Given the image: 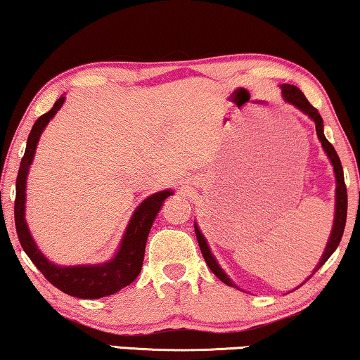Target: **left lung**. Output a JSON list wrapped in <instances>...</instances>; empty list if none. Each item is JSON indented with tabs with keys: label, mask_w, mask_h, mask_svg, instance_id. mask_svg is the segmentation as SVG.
Returning <instances> with one entry per match:
<instances>
[{
	"label": "left lung",
	"mask_w": 360,
	"mask_h": 360,
	"mask_svg": "<svg viewBox=\"0 0 360 360\" xmlns=\"http://www.w3.org/2000/svg\"><path fill=\"white\" fill-rule=\"evenodd\" d=\"M283 95L284 98L290 105H294L295 108L300 109L304 114H308L309 117L314 120L316 124V133H318V138L322 144V148L327 152L328 158H330L333 169H335V178H337V205H335V221H333V229H332V233H330V238H328V243L326 246V251L322 254V259L318 265H316L314 271L311 273V276L314 275L316 271L319 270V268L326 264L327 259L330 257L333 254L335 249L338 248L340 241H341V236H343V231H345V225H346V214H348V192H346V184H345V176H343V167H341V162H340V157L337 154V150H335L333 146L327 141V138L324 136V125H322V117L321 114L318 112V109H316L311 103L307 100V96L302 94V90L295 87V85H290V84H284L283 85ZM195 235H197V240H198V246H200V251H202L205 262L208 264V266L211 268V271L214 273V275L221 279L222 283H225L227 285H235L233 283L230 281V278L225 275L224 270L221 266L217 265L216 259L212 257V254L210 251L208 245H206V240L205 236L202 235V231L198 230L197 225H195ZM309 276V278H311Z\"/></svg>",
	"instance_id": "1"
}]
</instances>
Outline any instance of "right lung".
Returning a JSON list of instances; mask_svg holds the SVG:
<instances>
[{
  "instance_id": "1",
  "label": "right lung",
  "mask_w": 360,
  "mask_h": 360,
  "mask_svg": "<svg viewBox=\"0 0 360 360\" xmlns=\"http://www.w3.org/2000/svg\"><path fill=\"white\" fill-rule=\"evenodd\" d=\"M65 96H60L56 105L46 114L34 122L32 131L28 135L25 154L22 157L19 174L15 182V202H14V219L15 230L19 241L27 252L30 260L38 266V270L44 275L49 283L56 285L65 294L77 297V298H101L106 295H112L122 288L131 284L138 278L141 271L144 260V249L150 225L154 222L157 212L160 211L162 203L165 198L172 195L169 191L157 192L144 200L138 206L133 214L131 221L127 227V231L122 240L119 252L115 254L112 260L103 265H77V266H57L49 262L41 254L38 246L30 235V230L25 222V181L28 174V168L33 162L36 144L47 122L51 120L57 111L62 108Z\"/></svg>"
}]
</instances>
